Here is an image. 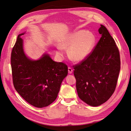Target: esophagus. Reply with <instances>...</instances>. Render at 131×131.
<instances>
[{"instance_id":"esophagus-1","label":"esophagus","mask_w":131,"mask_h":131,"mask_svg":"<svg viewBox=\"0 0 131 131\" xmlns=\"http://www.w3.org/2000/svg\"><path fill=\"white\" fill-rule=\"evenodd\" d=\"M68 72H69V74H71L72 73V72H73V69H72L71 67H68Z\"/></svg>"}]
</instances>
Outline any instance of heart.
I'll return each mask as SVG.
<instances>
[{"label":"heart","instance_id":"heart-1","mask_svg":"<svg viewBox=\"0 0 131 131\" xmlns=\"http://www.w3.org/2000/svg\"><path fill=\"white\" fill-rule=\"evenodd\" d=\"M96 42V37L92 32L80 30L72 34L62 42L61 47L57 48V53L63 56L64 49H68L69 57L74 61H83L89 56Z\"/></svg>","mask_w":131,"mask_h":131}]
</instances>
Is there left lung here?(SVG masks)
I'll use <instances>...</instances> for the list:
<instances>
[{"instance_id": "obj_1", "label": "left lung", "mask_w": 131, "mask_h": 131, "mask_svg": "<svg viewBox=\"0 0 131 131\" xmlns=\"http://www.w3.org/2000/svg\"><path fill=\"white\" fill-rule=\"evenodd\" d=\"M101 37L86 59L73 66L79 97L91 106L106 102L114 92L120 70V58L115 42L101 25Z\"/></svg>"}]
</instances>
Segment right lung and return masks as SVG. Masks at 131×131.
I'll return each mask as SVG.
<instances>
[{
    "mask_svg": "<svg viewBox=\"0 0 131 131\" xmlns=\"http://www.w3.org/2000/svg\"><path fill=\"white\" fill-rule=\"evenodd\" d=\"M18 35L12 50L11 64L16 90L28 103L37 108L47 107L57 99L61 84L68 73L67 66L53 61L45 53L39 60L28 58L23 40Z\"/></svg>",
    "mask_w": 131,
    "mask_h": 131,
    "instance_id": "right-lung-1",
    "label": "right lung"
}]
</instances>
